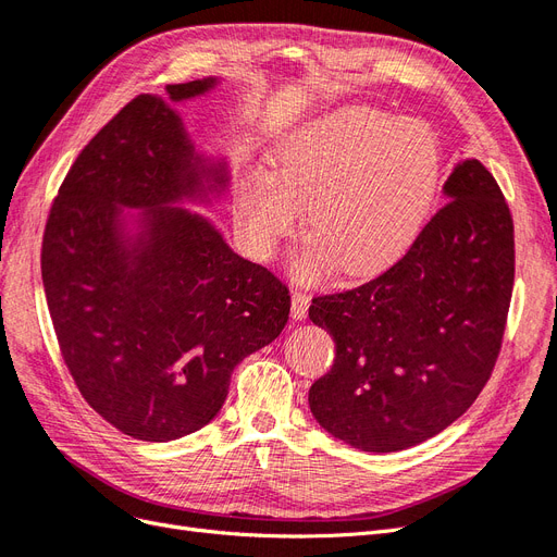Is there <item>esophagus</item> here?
Listing matches in <instances>:
<instances>
[{
	"instance_id": "1",
	"label": "esophagus",
	"mask_w": 557,
	"mask_h": 557,
	"mask_svg": "<svg viewBox=\"0 0 557 557\" xmlns=\"http://www.w3.org/2000/svg\"><path fill=\"white\" fill-rule=\"evenodd\" d=\"M309 295H304L301 290H293V318L301 320L306 318V311H309Z\"/></svg>"
}]
</instances>
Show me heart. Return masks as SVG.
<instances>
[{
	"mask_svg": "<svg viewBox=\"0 0 557 557\" xmlns=\"http://www.w3.org/2000/svg\"><path fill=\"white\" fill-rule=\"evenodd\" d=\"M440 172L443 154L424 124L363 106L322 114L281 140L272 175L258 172L244 184L248 244L270 251L309 201L313 233L297 251L301 276L322 278L341 264L352 276L385 272L424 227Z\"/></svg>",
	"mask_w": 557,
	"mask_h": 557,
	"instance_id": "b5f03b06",
	"label": "heart"
}]
</instances>
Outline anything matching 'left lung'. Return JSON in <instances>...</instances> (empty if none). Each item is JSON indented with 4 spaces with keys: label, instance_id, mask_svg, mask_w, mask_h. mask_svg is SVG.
<instances>
[{
    "label": "left lung",
    "instance_id": "1",
    "mask_svg": "<svg viewBox=\"0 0 557 557\" xmlns=\"http://www.w3.org/2000/svg\"><path fill=\"white\" fill-rule=\"evenodd\" d=\"M449 200L410 251L352 290L313 297L336 343L309 389L318 424L361 451H400L445 431L484 389L513 287V221L476 159L456 163Z\"/></svg>",
    "mask_w": 557,
    "mask_h": 557
}]
</instances>
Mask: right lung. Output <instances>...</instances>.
<instances>
[{
    "label": "right lung",
    "instance_id": "obj_1",
    "mask_svg": "<svg viewBox=\"0 0 557 557\" xmlns=\"http://www.w3.org/2000/svg\"><path fill=\"white\" fill-rule=\"evenodd\" d=\"M216 83L165 91L182 103ZM170 103L140 94L87 143L50 207L41 248L75 385L114 429L145 443L209 424L237 363L290 315L285 283L237 256L205 216L175 207L212 202L230 175L225 161L198 154Z\"/></svg>",
    "mask_w": 557,
    "mask_h": 557
}]
</instances>
